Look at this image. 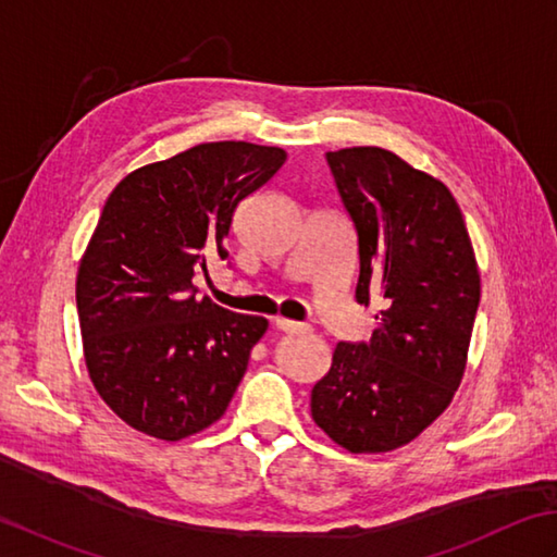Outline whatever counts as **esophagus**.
Returning a JSON list of instances; mask_svg holds the SVG:
<instances>
[{
	"label": "esophagus",
	"mask_w": 557,
	"mask_h": 557,
	"mask_svg": "<svg viewBox=\"0 0 557 557\" xmlns=\"http://www.w3.org/2000/svg\"><path fill=\"white\" fill-rule=\"evenodd\" d=\"M276 329H281V332H286V334H308V332H312L310 324L283 320V317H278V320H276Z\"/></svg>",
	"instance_id": "obj_1"
}]
</instances>
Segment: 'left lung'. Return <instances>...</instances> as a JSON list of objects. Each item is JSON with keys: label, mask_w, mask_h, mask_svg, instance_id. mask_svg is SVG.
<instances>
[{"label": "left lung", "mask_w": 557, "mask_h": 557, "mask_svg": "<svg viewBox=\"0 0 557 557\" xmlns=\"http://www.w3.org/2000/svg\"><path fill=\"white\" fill-rule=\"evenodd\" d=\"M358 235L356 300L387 310L370 342H338L312 389V418L354 454L408 445L449 406L467 368L481 276L457 199L377 146L329 151Z\"/></svg>", "instance_id": "left-lung-1"}]
</instances>
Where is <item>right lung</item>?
<instances>
[{"label": "right lung", "instance_id": "right-lung-1", "mask_svg": "<svg viewBox=\"0 0 557 557\" xmlns=\"http://www.w3.org/2000/svg\"><path fill=\"white\" fill-rule=\"evenodd\" d=\"M286 161L276 146L199 144L112 189L76 276L86 368L129 428L177 442L219 421L264 336V317L197 300L233 213Z\"/></svg>", "mask_w": 557, "mask_h": 557}]
</instances>
